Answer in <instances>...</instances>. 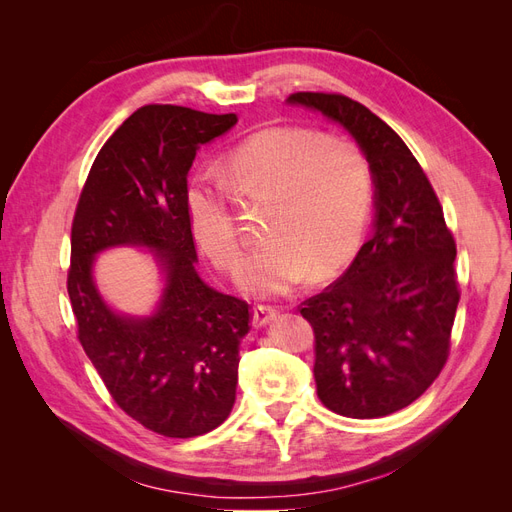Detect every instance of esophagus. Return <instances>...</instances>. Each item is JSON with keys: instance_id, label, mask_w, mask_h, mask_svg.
I'll return each instance as SVG.
<instances>
[{"instance_id": "esophagus-1", "label": "esophagus", "mask_w": 512, "mask_h": 512, "mask_svg": "<svg viewBox=\"0 0 512 512\" xmlns=\"http://www.w3.org/2000/svg\"><path fill=\"white\" fill-rule=\"evenodd\" d=\"M277 312H280V309H277L275 305H265V303L256 305L254 307V318H252L254 327H265L269 320H273L277 316Z\"/></svg>"}]
</instances>
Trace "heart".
<instances>
[{
	"label": "heart",
	"mask_w": 512,
	"mask_h": 512,
	"mask_svg": "<svg viewBox=\"0 0 512 512\" xmlns=\"http://www.w3.org/2000/svg\"><path fill=\"white\" fill-rule=\"evenodd\" d=\"M222 179L239 198L267 203V243L247 258L241 284L262 297L288 292L307 275L329 277L359 247L374 203L365 151L344 138L275 126L228 151ZM192 235L224 273H237L243 241L222 185L198 181L188 192Z\"/></svg>",
	"instance_id": "b5f03b06"
}]
</instances>
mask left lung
Here are the masks:
<instances>
[{
  "instance_id": "8db88e82",
  "label": "left lung",
  "mask_w": 512,
  "mask_h": 512,
  "mask_svg": "<svg viewBox=\"0 0 512 512\" xmlns=\"http://www.w3.org/2000/svg\"><path fill=\"white\" fill-rule=\"evenodd\" d=\"M356 138L376 183V232L346 273L305 299L318 397L335 414L380 418L410 406L440 376L461 297L457 245L425 170L361 102L297 91Z\"/></svg>"
}]
</instances>
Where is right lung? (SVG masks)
Returning a JSON list of instances; mask_svg holds the SVG:
<instances>
[{
	"instance_id": "right-lung-1",
	"label": "right lung",
	"mask_w": 512,
	"mask_h": 512,
	"mask_svg": "<svg viewBox=\"0 0 512 512\" xmlns=\"http://www.w3.org/2000/svg\"><path fill=\"white\" fill-rule=\"evenodd\" d=\"M235 123V113L141 106L100 149L72 220L68 294L76 337L115 404L166 438L203 436L235 404L239 342L252 307L200 280L188 218L196 151ZM113 244L159 252L167 288L151 319L117 317L99 299L90 262Z\"/></svg>"
}]
</instances>
